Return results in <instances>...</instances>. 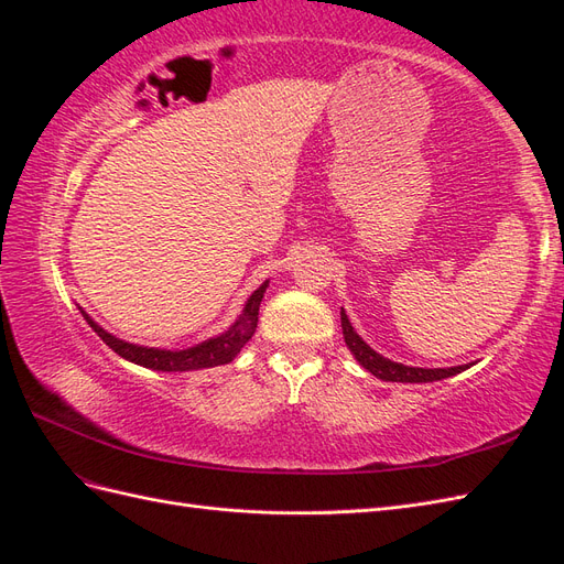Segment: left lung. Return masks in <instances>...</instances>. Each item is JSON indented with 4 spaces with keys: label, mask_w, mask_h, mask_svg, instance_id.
<instances>
[{
    "label": "left lung",
    "mask_w": 564,
    "mask_h": 564,
    "mask_svg": "<svg viewBox=\"0 0 564 564\" xmlns=\"http://www.w3.org/2000/svg\"><path fill=\"white\" fill-rule=\"evenodd\" d=\"M340 327H344V338L348 350L355 355V360L360 362L367 371H371L373 377L381 381H398V383H431V381H442L449 379L454 373H460L468 369V365L460 367H447V369H423V367H406L400 362H392L388 357L379 355L373 348H369L365 340L360 338L352 329V324L346 315V311L340 308Z\"/></svg>",
    "instance_id": "8db88e82"
}]
</instances>
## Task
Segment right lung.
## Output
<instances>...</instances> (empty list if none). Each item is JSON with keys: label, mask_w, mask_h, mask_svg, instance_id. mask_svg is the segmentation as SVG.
<instances>
[{"label": "right lung", "mask_w": 564, "mask_h": 564, "mask_svg": "<svg viewBox=\"0 0 564 564\" xmlns=\"http://www.w3.org/2000/svg\"><path fill=\"white\" fill-rule=\"evenodd\" d=\"M265 289H268V282H263L247 299L242 315L235 319V324H230L228 332L202 340V344H197L193 348H185V350H164V348H148V346L127 344V340L108 334L104 327H100V324H96L82 308L79 311H82L84 319L89 322V327L100 338H104V344L110 346L119 357H124V360H129L133 365L148 367V369H155V371H193V369L228 365V362L235 360L237 352L245 348V344L256 332V324H259V308H261Z\"/></svg>", "instance_id": "1"}]
</instances>
